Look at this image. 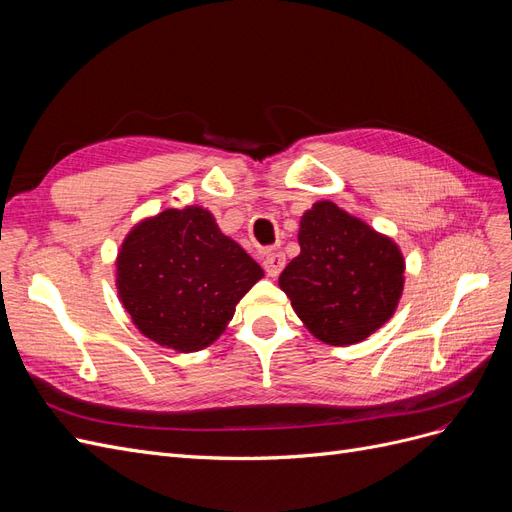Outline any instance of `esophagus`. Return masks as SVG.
Here are the masks:
<instances>
[{"instance_id": "34e87169", "label": "esophagus", "mask_w": 512, "mask_h": 512, "mask_svg": "<svg viewBox=\"0 0 512 512\" xmlns=\"http://www.w3.org/2000/svg\"><path fill=\"white\" fill-rule=\"evenodd\" d=\"M284 265H286V256L282 252H267L265 260H262V267H265L269 277L280 275Z\"/></svg>"}]
</instances>
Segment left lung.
I'll return each instance as SVG.
<instances>
[{
    "label": "left lung",
    "mask_w": 512,
    "mask_h": 512,
    "mask_svg": "<svg viewBox=\"0 0 512 512\" xmlns=\"http://www.w3.org/2000/svg\"><path fill=\"white\" fill-rule=\"evenodd\" d=\"M301 254L280 288L305 329L331 346L359 344L395 314L406 284L399 245L331 200L301 215Z\"/></svg>",
    "instance_id": "1"
}]
</instances>
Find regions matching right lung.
Returning <instances> with one entry per match:
<instances>
[{
    "label": "right lung",
    "mask_w": 512,
    "mask_h": 512,
    "mask_svg": "<svg viewBox=\"0 0 512 512\" xmlns=\"http://www.w3.org/2000/svg\"><path fill=\"white\" fill-rule=\"evenodd\" d=\"M115 267L119 301L134 327L175 352L211 346L265 275L200 205L164 209L134 224Z\"/></svg>",
    "instance_id": "obj_1"
}]
</instances>
